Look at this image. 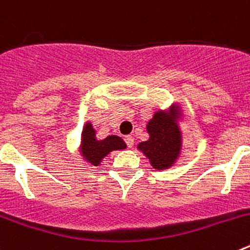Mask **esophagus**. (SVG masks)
<instances>
[{"label":"esophagus","mask_w":250,"mask_h":250,"mask_svg":"<svg viewBox=\"0 0 250 250\" xmlns=\"http://www.w3.org/2000/svg\"><path fill=\"white\" fill-rule=\"evenodd\" d=\"M124 140H125V143H126L127 147H132V146H134V138H132L131 135L125 136V139H124Z\"/></svg>","instance_id":"esophagus-1"}]
</instances>
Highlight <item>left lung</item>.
<instances>
[{
	"label": "left lung",
	"mask_w": 250,
	"mask_h": 250,
	"mask_svg": "<svg viewBox=\"0 0 250 250\" xmlns=\"http://www.w3.org/2000/svg\"><path fill=\"white\" fill-rule=\"evenodd\" d=\"M146 129L150 139L140 143L138 147L149 158L154 169L169 167L178 158L182 146V135L178 126L173 119L159 111L147 123Z\"/></svg>",
	"instance_id": "obj_1"
}]
</instances>
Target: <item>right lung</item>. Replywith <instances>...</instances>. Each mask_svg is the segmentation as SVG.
<instances>
[{
    "label": "right lung",
    "mask_w": 250,
    "mask_h": 250,
    "mask_svg": "<svg viewBox=\"0 0 250 250\" xmlns=\"http://www.w3.org/2000/svg\"><path fill=\"white\" fill-rule=\"evenodd\" d=\"M81 144H83L81 146L83 147V155L90 164L95 165V167H98L101 163V159L107 155L110 151L126 147V144L124 143L123 139L115 135L107 136L104 140H96L95 130L92 129L90 123L86 124L83 127Z\"/></svg>",
    "instance_id": "1"
}]
</instances>
